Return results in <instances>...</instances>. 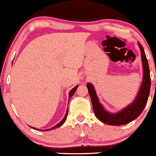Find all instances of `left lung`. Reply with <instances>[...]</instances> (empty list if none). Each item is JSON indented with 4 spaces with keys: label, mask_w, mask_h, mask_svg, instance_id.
Here are the masks:
<instances>
[{
    "label": "left lung",
    "mask_w": 156,
    "mask_h": 156,
    "mask_svg": "<svg viewBox=\"0 0 156 156\" xmlns=\"http://www.w3.org/2000/svg\"><path fill=\"white\" fill-rule=\"evenodd\" d=\"M138 45L140 47L141 60L143 63V80H142V83L140 85V88L136 98L131 104L127 105L126 108L120 110L118 113H110L105 110L101 103L99 102V99L97 96L96 91L93 85L89 83H87V88H88V93L91 99L94 112L97 118L105 124L120 126L130 123L142 113L147 104L149 95H150V85H151L150 68H149L148 61L146 57L144 50L140 43Z\"/></svg>",
    "instance_id": "obj_1"
}]
</instances>
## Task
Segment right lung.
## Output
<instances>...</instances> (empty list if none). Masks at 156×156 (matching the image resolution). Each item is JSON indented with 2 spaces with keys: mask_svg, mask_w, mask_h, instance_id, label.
Segmentation results:
<instances>
[{
  "mask_svg": "<svg viewBox=\"0 0 156 156\" xmlns=\"http://www.w3.org/2000/svg\"><path fill=\"white\" fill-rule=\"evenodd\" d=\"M77 88H78V85H76V86H75L74 88H73V89H71V91H70V92H69V100H70V99H71V97L73 96V94H74V93H75V92H76V89H77ZM68 101H69V100H68ZM68 109H67L66 114H65V115L64 118H63L62 120L61 121H60L59 123H58V124H56V126H55L52 127L51 129H46L47 131H48V130H53V129H56V128H58V127H59V126H61L62 125L63 123H65V120H66V119H67V116H68ZM32 128H33V129H36V130H39V131H43L42 129H37V128H34V127H32ZM46 130H45V131H46Z\"/></svg>",
  "mask_w": 156,
  "mask_h": 156,
  "instance_id": "right-lung-1",
  "label": "right lung"
}]
</instances>
